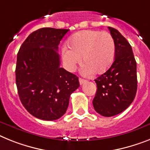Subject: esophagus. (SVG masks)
Wrapping results in <instances>:
<instances>
[{"label": "esophagus", "instance_id": "1", "mask_svg": "<svg viewBox=\"0 0 150 150\" xmlns=\"http://www.w3.org/2000/svg\"><path fill=\"white\" fill-rule=\"evenodd\" d=\"M85 81H86V80L81 79V78H79V83H80V85H82V84H84Z\"/></svg>", "mask_w": 150, "mask_h": 150}]
</instances>
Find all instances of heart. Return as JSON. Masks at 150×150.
Segmentation results:
<instances>
[{
    "instance_id": "heart-1",
    "label": "heart",
    "mask_w": 150,
    "mask_h": 150,
    "mask_svg": "<svg viewBox=\"0 0 150 150\" xmlns=\"http://www.w3.org/2000/svg\"><path fill=\"white\" fill-rule=\"evenodd\" d=\"M69 46L62 48V59L69 70L73 71L85 62L82 72L86 75L94 72L102 74L112 65L115 56V43L111 35L99 30H82L69 40Z\"/></svg>"
}]
</instances>
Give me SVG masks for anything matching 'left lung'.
I'll list each match as a JSON object with an SVG mask.
<instances>
[{"label":"left lung","mask_w":150,"mask_h":150,"mask_svg":"<svg viewBox=\"0 0 150 150\" xmlns=\"http://www.w3.org/2000/svg\"><path fill=\"white\" fill-rule=\"evenodd\" d=\"M115 43V58L106 72L94 81L97 92L94 110L104 117H112L130 105L137 90V62L131 46L117 30L108 26Z\"/></svg>","instance_id":"obj_1"}]
</instances>
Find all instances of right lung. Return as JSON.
Here are the masks:
<instances>
[{
	"label": "right lung",
	"mask_w": 150,
	"mask_h": 150,
	"mask_svg": "<svg viewBox=\"0 0 150 150\" xmlns=\"http://www.w3.org/2000/svg\"><path fill=\"white\" fill-rule=\"evenodd\" d=\"M69 30L46 27L33 32L17 53L16 84L21 101L35 117L55 120L65 114L79 78L60 68L59 44Z\"/></svg>",
	"instance_id": "1"
}]
</instances>
